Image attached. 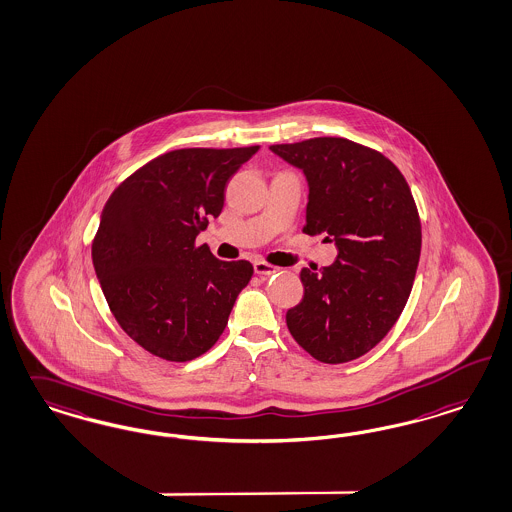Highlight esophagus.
Wrapping results in <instances>:
<instances>
[{
	"label": "esophagus",
	"mask_w": 512,
	"mask_h": 512,
	"mask_svg": "<svg viewBox=\"0 0 512 512\" xmlns=\"http://www.w3.org/2000/svg\"><path fill=\"white\" fill-rule=\"evenodd\" d=\"M253 268H255V274H259V276H272V274H276L280 270L278 266L270 265L266 261H255Z\"/></svg>",
	"instance_id": "obj_1"
}]
</instances>
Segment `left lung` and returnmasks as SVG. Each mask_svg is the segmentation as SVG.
<instances>
[{"mask_svg":"<svg viewBox=\"0 0 512 512\" xmlns=\"http://www.w3.org/2000/svg\"><path fill=\"white\" fill-rule=\"evenodd\" d=\"M270 149L308 179L306 225L338 255L302 268L304 297L287 310L289 333L314 359L348 363L372 350L405 308L422 251V223L401 170L346 138H312Z\"/></svg>","mask_w":512,"mask_h":512,"instance_id":"8db88e82","label":"left lung"}]
</instances>
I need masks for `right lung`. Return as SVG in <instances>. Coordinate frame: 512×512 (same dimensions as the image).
I'll return each mask as SVG.
<instances>
[{"instance_id": "obj_1", "label": "right lung", "mask_w": 512, "mask_h": 512, "mask_svg": "<svg viewBox=\"0 0 512 512\" xmlns=\"http://www.w3.org/2000/svg\"><path fill=\"white\" fill-rule=\"evenodd\" d=\"M259 145L164 153L107 198L92 263L111 314L143 350L191 361L223 335L249 261H219L196 236L225 204V187Z\"/></svg>"}]
</instances>
